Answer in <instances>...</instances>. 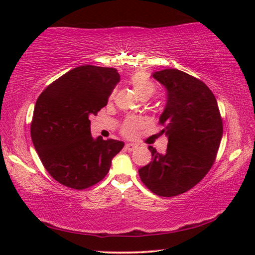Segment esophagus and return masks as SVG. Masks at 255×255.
I'll return each mask as SVG.
<instances>
[{"label": "esophagus", "instance_id": "34e87169", "mask_svg": "<svg viewBox=\"0 0 255 255\" xmlns=\"http://www.w3.org/2000/svg\"><path fill=\"white\" fill-rule=\"evenodd\" d=\"M125 148H126L127 150H130V152H131V150L137 148V145L136 144H132V143H127L126 146H125Z\"/></svg>", "mask_w": 255, "mask_h": 255}]
</instances>
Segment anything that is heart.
Returning a JSON list of instances; mask_svg holds the SVG:
<instances>
[{"mask_svg": "<svg viewBox=\"0 0 255 255\" xmlns=\"http://www.w3.org/2000/svg\"><path fill=\"white\" fill-rule=\"evenodd\" d=\"M129 83L132 86L133 91L140 99H148L155 92V85L148 75L144 72H137L130 76ZM141 120L137 117H129L123 124L122 132L125 136L131 137L136 133L137 129L140 128Z\"/></svg>", "mask_w": 255, "mask_h": 255, "instance_id": "heart-1", "label": "heart"}]
</instances>
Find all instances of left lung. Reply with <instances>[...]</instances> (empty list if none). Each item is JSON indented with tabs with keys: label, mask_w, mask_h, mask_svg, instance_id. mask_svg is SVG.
<instances>
[{
	"label": "left lung",
	"mask_w": 255,
	"mask_h": 255,
	"mask_svg": "<svg viewBox=\"0 0 255 255\" xmlns=\"http://www.w3.org/2000/svg\"><path fill=\"white\" fill-rule=\"evenodd\" d=\"M153 77L166 90L159 124L169 141L164 154L148 146L152 161L138 173L155 195L174 197L195 187L211 169L223 137V120L217 100L202 81L175 68L155 72Z\"/></svg>",
	"instance_id": "left-lung-1"
}]
</instances>
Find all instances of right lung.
<instances>
[{
	"instance_id": "obj_1",
	"label": "right lung",
	"mask_w": 255,
	"mask_h": 255,
	"mask_svg": "<svg viewBox=\"0 0 255 255\" xmlns=\"http://www.w3.org/2000/svg\"><path fill=\"white\" fill-rule=\"evenodd\" d=\"M119 80L116 68L79 66L38 97L31 139L45 169L60 184L76 190L97 184L123 149L124 141L93 138L89 119L107 106Z\"/></svg>"
}]
</instances>
